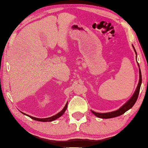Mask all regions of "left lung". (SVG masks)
Returning a JSON list of instances; mask_svg holds the SVG:
<instances>
[{"mask_svg": "<svg viewBox=\"0 0 148 148\" xmlns=\"http://www.w3.org/2000/svg\"><path fill=\"white\" fill-rule=\"evenodd\" d=\"M133 48L134 49L135 52H136V54L137 55L136 49L134 48V46H133ZM138 65L139 66V64H138ZM141 83H142V76H141V72H140V69L139 68V84H138L137 89L136 90V92H135V93H134V95L130 99V100H128V101L126 103H125V104L120 109H119L118 110H117V111H115L106 112V113H99V112H96L93 111H92V112L96 116H97V117L100 118H103V119H108V118H112L117 117V116H121L123 114H124V113L126 111H127L128 110H129L130 108H132L134 105L135 104V103L136 102L137 98H138V96H139Z\"/></svg>", "mask_w": 148, "mask_h": 148, "instance_id": "left-lung-1", "label": "left lung"}]
</instances>
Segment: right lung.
I'll use <instances>...</instances> for the list:
<instances>
[{
	"label": "right lung",
	"mask_w": 148,
	"mask_h": 148,
	"mask_svg": "<svg viewBox=\"0 0 148 148\" xmlns=\"http://www.w3.org/2000/svg\"><path fill=\"white\" fill-rule=\"evenodd\" d=\"M67 103H66L65 106L64 107V108L62 109V111H61L60 112H59L58 113V114H56V115L53 116H51V117H49V118H37L33 117V116H31L27 115V114H26V115L29 116V117H30V118H32V119H34V120H36V121H45V122H46V121H53V120H55L56 119L58 118L59 117H60V116H61L62 115L64 114V113L65 112V110L67 109ZM22 113H23V114H25V113H23V112H22Z\"/></svg>",
	"instance_id": "add662e5"
}]
</instances>
